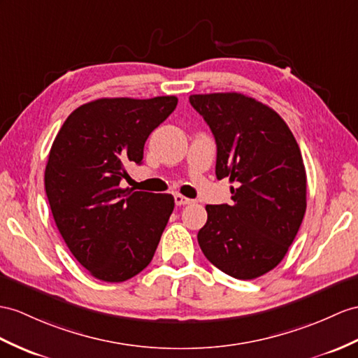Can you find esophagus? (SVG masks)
Listing matches in <instances>:
<instances>
[{"label": "esophagus", "mask_w": 358, "mask_h": 358, "mask_svg": "<svg viewBox=\"0 0 358 358\" xmlns=\"http://www.w3.org/2000/svg\"><path fill=\"white\" fill-rule=\"evenodd\" d=\"M194 200L193 199H188V197H185V196H182V194H176L174 196V203H176L178 206H184V205H189V203H193Z\"/></svg>", "instance_id": "1"}]
</instances>
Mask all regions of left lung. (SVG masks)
I'll return each mask as SVG.
<instances>
[{"label": "left lung", "mask_w": 358, "mask_h": 358, "mask_svg": "<svg viewBox=\"0 0 358 358\" xmlns=\"http://www.w3.org/2000/svg\"><path fill=\"white\" fill-rule=\"evenodd\" d=\"M189 103L215 138L217 179L237 187L232 205H206L199 246L226 275L255 280L281 263L307 209L299 145L272 108L248 95L194 94Z\"/></svg>", "instance_id": "8db88e82"}]
</instances>
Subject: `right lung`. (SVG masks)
I'll use <instances>...</instances> for the list:
<instances>
[{
    "instance_id": "add662e5",
    "label": "right lung",
    "mask_w": 358,
    "mask_h": 358,
    "mask_svg": "<svg viewBox=\"0 0 358 358\" xmlns=\"http://www.w3.org/2000/svg\"><path fill=\"white\" fill-rule=\"evenodd\" d=\"M174 95L99 99L71 112L55 138L45 191L74 258L100 281L123 282L150 264L174 208L171 194L121 188L129 162L176 109Z\"/></svg>"
}]
</instances>
